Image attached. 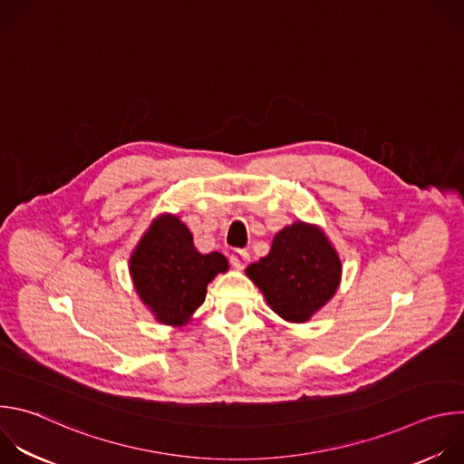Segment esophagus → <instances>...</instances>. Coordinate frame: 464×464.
<instances>
[{
	"instance_id": "esophagus-1",
	"label": "esophagus",
	"mask_w": 464,
	"mask_h": 464,
	"mask_svg": "<svg viewBox=\"0 0 464 464\" xmlns=\"http://www.w3.org/2000/svg\"><path fill=\"white\" fill-rule=\"evenodd\" d=\"M229 260L235 268L238 270H244L247 264H249V255L246 249H233L231 255H229Z\"/></svg>"
}]
</instances>
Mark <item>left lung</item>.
Instances as JSON below:
<instances>
[{"instance_id": "obj_1", "label": "left lung", "mask_w": 464, "mask_h": 464, "mask_svg": "<svg viewBox=\"0 0 464 464\" xmlns=\"http://www.w3.org/2000/svg\"><path fill=\"white\" fill-rule=\"evenodd\" d=\"M246 276L281 319L299 324L334 297L342 258L319 226L297 220L274 237L270 253L247 266Z\"/></svg>"}]
</instances>
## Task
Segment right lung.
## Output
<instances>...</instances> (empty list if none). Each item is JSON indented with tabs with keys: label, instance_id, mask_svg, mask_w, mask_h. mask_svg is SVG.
I'll return each instance as SVG.
<instances>
[{
	"label": "right lung",
	"instance_id": "right-lung-1",
	"mask_svg": "<svg viewBox=\"0 0 464 464\" xmlns=\"http://www.w3.org/2000/svg\"><path fill=\"white\" fill-rule=\"evenodd\" d=\"M229 270L218 253H200L178 215L161 213L130 255V277L141 303L158 323L187 324L206 301L208 285Z\"/></svg>",
	"mask_w": 464,
	"mask_h": 464
}]
</instances>
